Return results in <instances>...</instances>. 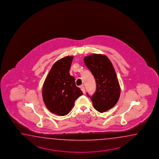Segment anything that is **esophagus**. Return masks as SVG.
<instances>
[{"label": "esophagus", "mask_w": 159, "mask_h": 159, "mask_svg": "<svg viewBox=\"0 0 159 159\" xmlns=\"http://www.w3.org/2000/svg\"><path fill=\"white\" fill-rule=\"evenodd\" d=\"M81 89L82 91L83 92V93H85V88H84V86H81Z\"/></svg>", "instance_id": "34e87169"}]
</instances>
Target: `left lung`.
Listing matches in <instances>:
<instances>
[{
	"label": "left lung",
	"mask_w": 159,
	"mask_h": 159,
	"mask_svg": "<svg viewBox=\"0 0 159 159\" xmlns=\"http://www.w3.org/2000/svg\"><path fill=\"white\" fill-rule=\"evenodd\" d=\"M84 62L91 71L96 82V91L89 96L95 110L99 112L112 108L118 102L120 88L115 69L108 57L101 54L84 57Z\"/></svg>",
	"instance_id": "obj_1"
}]
</instances>
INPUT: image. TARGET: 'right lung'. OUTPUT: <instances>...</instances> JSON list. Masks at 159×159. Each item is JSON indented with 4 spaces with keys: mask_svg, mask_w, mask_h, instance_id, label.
Listing matches in <instances>:
<instances>
[{
    "mask_svg": "<svg viewBox=\"0 0 159 159\" xmlns=\"http://www.w3.org/2000/svg\"><path fill=\"white\" fill-rule=\"evenodd\" d=\"M73 56H66L56 62L44 81L42 95L44 103L52 113L64 116L83 94L76 86L75 78L69 73Z\"/></svg>",
    "mask_w": 159,
    "mask_h": 159,
    "instance_id": "right-lung-1",
    "label": "right lung"
}]
</instances>
